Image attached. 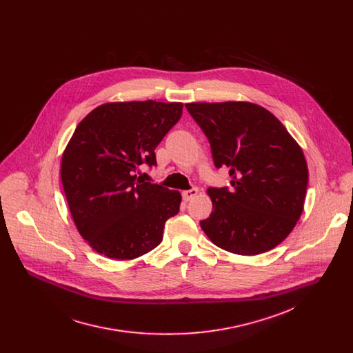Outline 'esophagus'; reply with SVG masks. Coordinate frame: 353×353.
Listing matches in <instances>:
<instances>
[{
	"label": "esophagus",
	"instance_id": "obj_1",
	"mask_svg": "<svg viewBox=\"0 0 353 353\" xmlns=\"http://www.w3.org/2000/svg\"><path fill=\"white\" fill-rule=\"evenodd\" d=\"M197 193H199V189L193 188V189H190V190H185V192L182 193V197H183L185 201H190V200H193V199L197 196Z\"/></svg>",
	"mask_w": 353,
	"mask_h": 353
}]
</instances>
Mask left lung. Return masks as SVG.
<instances>
[{
    "label": "left lung",
    "mask_w": 353,
    "mask_h": 353,
    "mask_svg": "<svg viewBox=\"0 0 353 353\" xmlns=\"http://www.w3.org/2000/svg\"><path fill=\"white\" fill-rule=\"evenodd\" d=\"M209 140L216 168L231 189L209 188L212 213L201 220L220 249L256 255L280 245L303 212L308 170L302 148L266 108L249 101L188 103Z\"/></svg>",
    "instance_id": "1"
}]
</instances>
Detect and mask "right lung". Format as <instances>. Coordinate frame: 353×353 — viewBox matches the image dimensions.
I'll return each mask as SVG.
<instances>
[{
	"instance_id": "add662e5",
	"label": "right lung",
	"mask_w": 353,
	"mask_h": 353,
	"mask_svg": "<svg viewBox=\"0 0 353 353\" xmlns=\"http://www.w3.org/2000/svg\"><path fill=\"white\" fill-rule=\"evenodd\" d=\"M182 108L154 101L104 103L77 125L62 153L61 181L73 221L95 252L126 261L161 242L181 193L134 172L156 164L154 148Z\"/></svg>"
}]
</instances>
